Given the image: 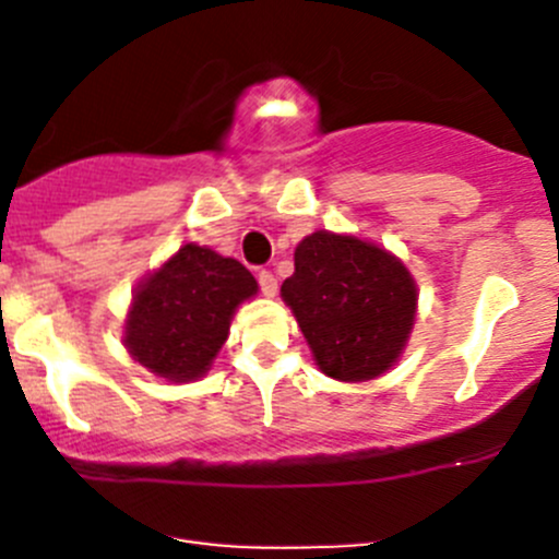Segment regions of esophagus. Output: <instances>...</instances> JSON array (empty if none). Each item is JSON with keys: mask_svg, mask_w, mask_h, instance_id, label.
Here are the masks:
<instances>
[{"mask_svg": "<svg viewBox=\"0 0 559 559\" xmlns=\"http://www.w3.org/2000/svg\"><path fill=\"white\" fill-rule=\"evenodd\" d=\"M259 289H262L264 297H275V292H278V278H275L270 270H259Z\"/></svg>", "mask_w": 559, "mask_h": 559, "instance_id": "obj_1", "label": "esophagus"}]
</instances>
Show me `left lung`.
<instances>
[{
  "mask_svg": "<svg viewBox=\"0 0 559 559\" xmlns=\"http://www.w3.org/2000/svg\"><path fill=\"white\" fill-rule=\"evenodd\" d=\"M281 297L321 373L357 384L397 362L419 295L408 267L386 248L319 229L295 248V275Z\"/></svg>",
  "mask_w": 559,
  "mask_h": 559,
  "instance_id": "obj_1",
  "label": "left lung"
}]
</instances>
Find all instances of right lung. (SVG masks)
<instances>
[{
	"label": "right lung",
	"instance_id": "obj_1",
	"mask_svg": "<svg viewBox=\"0 0 559 559\" xmlns=\"http://www.w3.org/2000/svg\"><path fill=\"white\" fill-rule=\"evenodd\" d=\"M257 278L233 257L186 243L134 289L123 346L154 376L186 384L207 373Z\"/></svg>",
	"mask_w": 559,
	"mask_h": 559
}]
</instances>
